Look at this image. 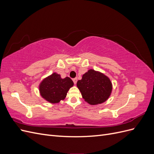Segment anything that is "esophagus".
<instances>
[{
    "instance_id": "esophagus-1",
    "label": "esophagus",
    "mask_w": 154,
    "mask_h": 154,
    "mask_svg": "<svg viewBox=\"0 0 154 154\" xmlns=\"http://www.w3.org/2000/svg\"><path fill=\"white\" fill-rule=\"evenodd\" d=\"M77 78H74L73 80H72V81H73V82H74V84H76V83H77Z\"/></svg>"
}]
</instances>
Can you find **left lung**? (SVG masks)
I'll use <instances>...</instances> for the list:
<instances>
[{
	"mask_svg": "<svg viewBox=\"0 0 154 154\" xmlns=\"http://www.w3.org/2000/svg\"><path fill=\"white\" fill-rule=\"evenodd\" d=\"M76 85L83 98L92 105L106 101L112 91V84L109 78L94 69H89L83 74Z\"/></svg>",
	"mask_w": 154,
	"mask_h": 154,
	"instance_id": "obj_1",
	"label": "left lung"
}]
</instances>
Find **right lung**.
Listing matches in <instances>:
<instances>
[{
	"label": "right lung",
	"mask_w": 154,
	"mask_h": 154,
	"mask_svg": "<svg viewBox=\"0 0 154 154\" xmlns=\"http://www.w3.org/2000/svg\"><path fill=\"white\" fill-rule=\"evenodd\" d=\"M73 85L71 78H62L60 74L54 72L41 82L39 91L45 100L51 103H58L66 98L67 92Z\"/></svg>",
	"instance_id": "1"
}]
</instances>
